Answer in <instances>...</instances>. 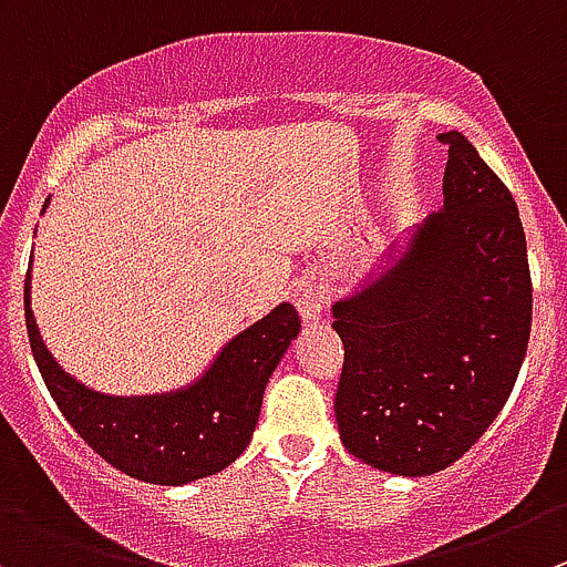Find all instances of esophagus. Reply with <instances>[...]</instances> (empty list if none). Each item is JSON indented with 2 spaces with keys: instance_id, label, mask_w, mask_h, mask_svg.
<instances>
[{
  "instance_id": "1",
  "label": "esophagus",
  "mask_w": 567,
  "mask_h": 567,
  "mask_svg": "<svg viewBox=\"0 0 567 567\" xmlns=\"http://www.w3.org/2000/svg\"><path fill=\"white\" fill-rule=\"evenodd\" d=\"M326 300H328L326 280L317 278V275L306 278L303 284H298V289H295V306H298L300 317H303L306 322L320 320L322 309H326Z\"/></svg>"
}]
</instances>
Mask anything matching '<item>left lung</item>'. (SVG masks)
Returning <instances> with one entry per match:
<instances>
[{
	"label": "left lung",
	"mask_w": 567,
	"mask_h": 567,
	"mask_svg": "<svg viewBox=\"0 0 567 567\" xmlns=\"http://www.w3.org/2000/svg\"><path fill=\"white\" fill-rule=\"evenodd\" d=\"M445 203L375 284L333 306L344 361L333 412L342 445L379 471L429 476L489 429L520 373L532 275L512 192L462 133Z\"/></svg>",
	"instance_id": "obj_1"
}]
</instances>
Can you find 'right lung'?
<instances>
[{"label": "right lung", "instance_id": "add662e5", "mask_svg": "<svg viewBox=\"0 0 567 567\" xmlns=\"http://www.w3.org/2000/svg\"><path fill=\"white\" fill-rule=\"evenodd\" d=\"M24 317L41 379L69 425L116 471L172 487L223 471L247 449L261 412L264 386L300 331L295 306L280 303L230 339L212 370L188 390L111 398L58 368L32 320L30 272L24 280Z\"/></svg>", "mask_w": 567, "mask_h": 567}]
</instances>
